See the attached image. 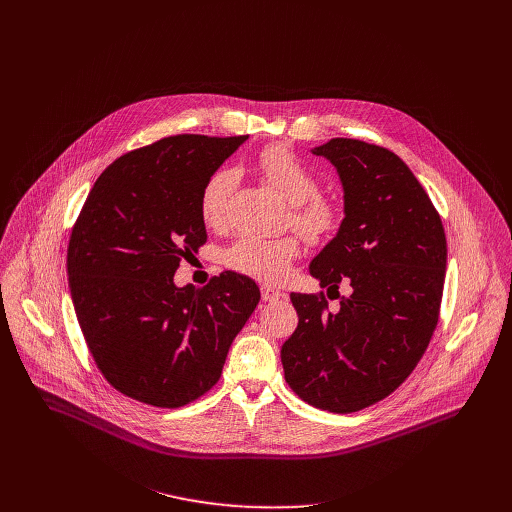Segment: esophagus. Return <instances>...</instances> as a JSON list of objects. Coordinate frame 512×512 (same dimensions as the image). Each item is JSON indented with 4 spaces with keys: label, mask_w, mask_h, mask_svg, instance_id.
Masks as SVG:
<instances>
[{
    "label": "esophagus",
    "mask_w": 512,
    "mask_h": 512,
    "mask_svg": "<svg viewBox=\"0 0 512 512\" xmlns=\"http://www.w3.org/2000/svg\"><path fill=\"white\" fill-rule=\"evenodd\" d=\"M260 292H262V299H264V301H276V299L282 297L280 290H276V288H272V286H268V284H264V286L260 288Z\"/></svg>",
    "instance_id": "34e87169"
}]
</instances>
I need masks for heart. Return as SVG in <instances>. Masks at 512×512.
<instances>
[{
    "label": "heart",
    "mask_w": 512,
    "mask_h": 512,
    "mask_svg": "<svg viewBox=\"0 0 512 512\" xmlns=\"http://www.w3.org/2000/svg\"><path fill=\"white\" fill-rule=\"evenodd\" d=\"M256 171L288 203H292V226L307 240L321 242L339 230L345 219L341 201L319 193V177L293 149L264 147L256 157ZM236 185L238 173L228 167L215 171L207 179L199 199L201 217L207 226L220 230L228 224ZM299 252L301 246L295 236L262 238L244 234L226 248L224 264L238 274L274 284L288 278Z\"/></svg>",
    "instance_id": "b5f03b06"
}]
</instances>
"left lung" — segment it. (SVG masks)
I'll return each mask as SVG.
<instances>
[{"mask_svg":"<svg viewBox=\"0 0 512 512\" xmlns=\"http://www.w3.org/2000/svg\"><path fill=\"white\" fill-rule=\"evenodd\" d=\"M313 153L337 167L345 219L309 272L327 295H339L343 282L353 292L337 311L323 292L290 295L299 323L282 347V365L301 400L349 414L392 394L426 353L447 242L428 193L390 149L333 138Z\"/></svg>","mask_w":512,"mask_h":512,"instance_id":"1","label":"left lung"}]
</instances>
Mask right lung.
Returning <instances> with one entry per match:
<instances>
[{"label":"right lung","mask_w":512,"mask_h":512,"mask_svg":"<svg viewBox=\"0 0 512 512\" xmlns=\"http://www.w3.org/2000/svg\"><path fill=\"white\" fill-rule=\"evenodd\" d=\"M248 136L181 134L124 153L74 222L67 272L74 311L102 376L122 394L179 408L219 382L234 337L260 301L254 280L222 272L177 288L179 262L205 242L201 191Z\"/></svg>","instance_id":"1"}]
</instances>
